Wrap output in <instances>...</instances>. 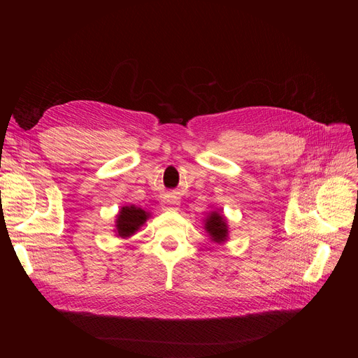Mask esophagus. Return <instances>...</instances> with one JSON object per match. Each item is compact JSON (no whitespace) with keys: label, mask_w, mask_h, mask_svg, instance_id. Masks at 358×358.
<instances>
[{"label":"esophagus","mask_w":358,"mask_h":358,"mask_svg":"<svg viewBox=\"0 0 358 358\" xmlns=\"http://www.w3.org/2000/svg\"><path fill=\"white\" fill-rule=\"evenodd\" d=\"M179 197L176 196H166L161 200V206L164 210H178L179 209Z\"/></svg>","instance_id":"esophagus-1"}]
</instances>
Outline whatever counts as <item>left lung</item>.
Listing matches in <instances>:
<instances>
[{"mask_svg":"<svg viewBox=\"0 0 358 358\" xmlns=\"http://www.w3.org/2000/svg\"><path fill=\"white\" fill-rule=\"evenodd\" d=\"M204 230L209 233L210 239L216 243H224L229 239V225L222 213L212 212L204 222Z\"/></svg>","mask_w":358,"mask_h":358,"instance_id":"8db88e82","label":"left lung"}]
</instances>
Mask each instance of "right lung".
Masks as SVG:
<instances>
[{
  "label": "right lung",
  "mask_w": 358,
  "mask_h": 358,
  "mask_svg": "<svg viewBox=\"0 0 358 358\" xmlns=\"http://www.w3.org/2000/svg\"><path fill=\"white\" fill-rule=\"evenodd\" d=\"M149 218V213L145 212L142 208H136L134 204L131 206H124V208L119 210L116 216V234L119 237H129L133 236L140 227H142L146 220Z\"/></svg>",
  "instance_id": "right-lung-1"
}]
</instances>
